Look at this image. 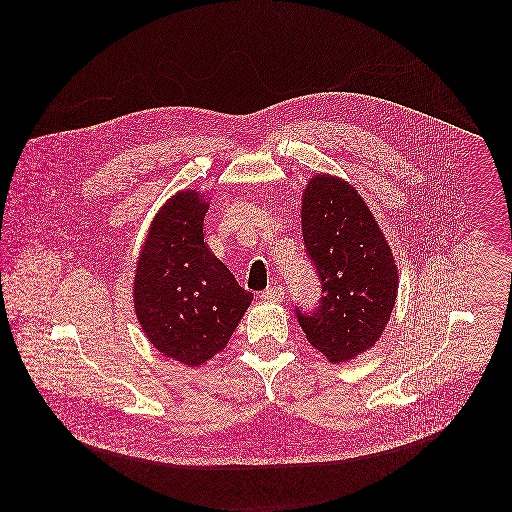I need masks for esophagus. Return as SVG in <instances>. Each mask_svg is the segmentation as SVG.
<instances>
[{
    "instance_id": "34e87169",
    "label": "esophagus",
    "mask_w": 512,
    "mask_h": 512,
    "mask_svg": "<svg viewBox=\"0 0 512 512\" xmlns=\"http://www.w3.org/2000/svg\"><path fill=\"white\" fill-rule=\"evenodd\" d=\"M264 301H282L284 299V290H282V286L280 284H274L272 288H268L266 292H262L260 295Z\"/></svg>"
}]
</instances>
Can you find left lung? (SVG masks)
<instances>
[{"label": "left lung", "instance_id": "obj_1", "mask_svg": "<svg viewBox=\"0 0 512 512\" xmlns=\"http://www.w3.org/2000/svg\"><path fill=\"white\" fill-rule=\"evenodd\" d=\"M301 232L321 280V303L297 321L331 363H345L380 339L398 295L392 248L359 191L341 177L313 175L301 197Z\"/></svg>", "mask_w": 512, "mask_h": 512}]
</instances>
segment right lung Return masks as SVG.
<instances>
[{"label":"right lung","instance_id":"1","mask_svg":"<svg viewBox=\"0 0 512 512\" xmlns=\"http://www.w3.org/2000/svg\"><path fill=\"white\" fill-rule=\"evenodd\" d=\"M209 199L177 191L149 224L134 278V309L163 357L201 366L220 353L254 295L205 244Z\"/></svg>","mask_w":512,"mask_h":512}]
</instances>
